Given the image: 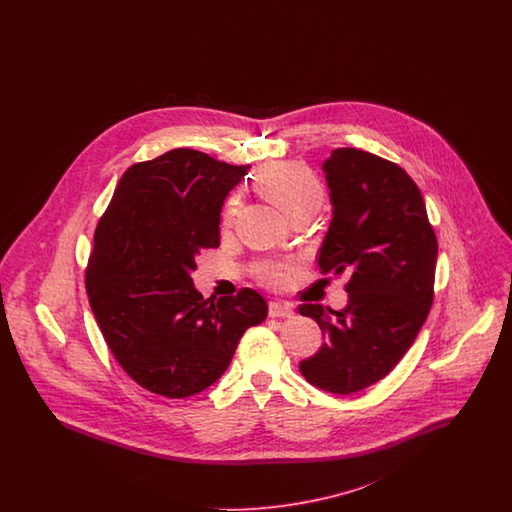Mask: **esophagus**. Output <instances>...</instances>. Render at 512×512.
Segmentation results:
<instances>
[{
  "instance_id": "34e87169",
  "label": "esophagus",
  "mask_w": 512,
  "mask_h": 512,
  "mask_svg": "<svg viewBox=\"0 0 512 512\" xmlns=\"http://www.w3.org/2000/svg\"><path fill=\"white\" fill-rule=\"evenodd\" d=\"M268 315L272 318L292 317V305L290 303H280V301H270L268 303Z\"/></svg>"
}]
</instances>
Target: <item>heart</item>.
I'll return each mask as SVG.
<instances>
[{
    "label": "heart",
    "instance_id": "b5f03b06",
    "mask_svg": "<svg viewBox=\"0 0 512 512\" xmlns=\"http://www.w3.org/2000/svg\"><path fill=\"white\" fill-rule=\"evenodd\" d=\"M257 192L276 205L288 219L297 213H315L322 199L324 190L317 176L299 165L280 163L270 165L255 176ZM240 213V197L232 195L222 211V226L230 228ZM292 263L286 261H265L257 267V278L270 288H280L286 284Z\"/></svg>",
    "mask_w": 512,
    "mask_h": 512
}]
</instances>
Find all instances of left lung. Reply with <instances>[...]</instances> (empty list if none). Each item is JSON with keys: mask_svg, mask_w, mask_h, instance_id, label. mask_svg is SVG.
I'll use <instances>...</instances> for the list:
<instances>
[{"mask_svg": "<svg viewBox=\"0 0 512 512\" xmlns=\"http://www.w3.org/2000/svg\"><path fill=\"white\" fill-rule=\"evenodd\" d=\"M332 222L318 253L322 274H347L345 309L305 303L324 343L299 363L320 390L347 395L388 376L413 345L434 301L438 238L413 178L355 147L322 163Z\"/></svg>", "mask_w": 512, "mask_h": 512, "instance_id": "obj_1", "label": "left lung"}]
</instances>
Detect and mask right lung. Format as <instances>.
<instances>
[{
	"label": "right lung",
	"mask_w": 512,
	"mask_h": 512,
	"mask_svg": "<svg viewBox=\"0 0 512 512\" xmlns=\"http://www.w3.org/2000/svg\"><path fill=\"white\" fill-rule=\"evenodd\" d=\"M249 165L180 147L132 165L99 219L86 292L124 372L151 393L182 399L215 384L249 326L267 318L263 295L205 299L192 270L219 247L220 209Z\"/></svg>",
	"instance_id": "add662e5"
}]
</instances>
